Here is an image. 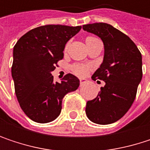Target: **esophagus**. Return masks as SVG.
<instances>
[{
	"label": "esophagus",
	"instance_id": "esophagus-1",
	"mask_svg": "<svg viewBox=\"0 0 150 150\" xmlns=\"http://www.w3.org/2000/svg\"><path fill=\"white\" fill-rule=\"evenodd\" d=\"M86 82H87V80H86V79H81V80H80V84H81V86L86 84Z\"/></svg>",
	"mask_w": 150,
	"mask_h": 150
}]
</instances>
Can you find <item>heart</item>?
Listing matches in <instances>:
<instances>
[{
  "mask_svg": "<svg viewBox=\"0 0 150 150\" xmlns=\"http://www.w3.org/2000/svg\"><path fill=\"white\" fill-rule=\"evenodd\" d=\"M94 39H96V38L89 36V37H87L86 42H88V41H91ZM73 71L75 74L79 75V76H84V75H87V73L88 71V68L85 65H75L73 67Z\"/></svg>",
  "mask_w": 150,
  "mask_h": 150,
  "instance_id": "b5f03b06",
  "label": "heart"
}]
</instances>
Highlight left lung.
Listing matches in <instances>:
<instances>
[{
    "label": "left lung",
    "instance_id": "8db88e82",
    "mask_svg": "<svg viewBox=\"0 0 150 150\" xmlns=\"http://www.w3.org/2000/svg\"><path fill=\"white\" fill-rule=\"evenodd\" d=\"M82 28L101 38L104 46L103 61L92 79L104 81L105 85L87 103L86 115L95 123L110 124L121 119L135 101L142 78V54L128 35L110 24H87Z\"/></svg>",
    "mask_w": 150,
    "mask_h": 150
}]
</instances>
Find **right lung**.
Wrapping results in <instances>:
<instances>
[{
	"mask_svg": "<svg viewBox=\"0 0 150 150\" xmlns=\"http://www.w3.org/2000/svg\"><path fill=\"white\" fill-rule=\"evenodd\" d=\"M81 26L46 25L31 29L14 47L11 69L15 95L23 112L32 121L47 123L55 120L62 110L64 96L75 91L79 79L68 74L61 82L51 74L63 58L67 42Z\"/></svg>",
	"mask_w": 150,
	"mask_h": 150,
	"instance_id": "obj_1",
	"label": "right lung"
}]
</instances>
